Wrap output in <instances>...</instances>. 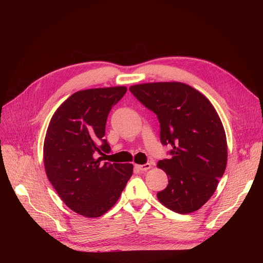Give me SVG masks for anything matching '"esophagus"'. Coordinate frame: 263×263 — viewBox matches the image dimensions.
Returning a JSON list of instances; mask_svg holds the SVG:
<instances>
[{
    "label": "esophagus",
    "instance_id": "obj_1",
    "mask_svg": "<svg viewBox=\"0 0 263 263\" xmlns=\"http://www.w3.org/2000/svg\"><path fill=\"white\" fill-rule=\"evenodd\" d=\"M136 168H138V170H140V171H147V170H149V169L153 168V164H151V163L138 164V165H136Z\"/></svg>",
    "mask_w": 263,
    "mask_h": 263
}]
</instances>
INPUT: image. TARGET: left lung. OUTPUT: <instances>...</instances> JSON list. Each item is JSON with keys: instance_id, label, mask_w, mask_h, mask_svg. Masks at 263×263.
Returning a JSON list of instances; mask_svg holds the SVG:
<instances>
[{"instance_id": "left-lung-1", "label": "left lung", "mask_w": 263, "mask_h": 263, "mask_svg": "<svg viewBox=\"0 0 263 263\" xmlns=\"http://www.w3.org/2000/svg\"><path fill=\"white\" fill-rule=\"evenodd\" d=\"M129 90L157 114L161 142L172 146V157L157 164L169 179L157 194L159 202L179 214L198 211L216 191L227 165L226 134L216 109L185 83H141Z\"/></svg>"}]
</instances>
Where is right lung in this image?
Returning a JSON list of instances; mask_svg holds the SVG:
<instances>
[{
    "label": "right lung",
    "instance_id": "right-lung-1",
    "mask_svg": "<svg viewBox=\"0 0 263 263\" xmlns=\"http://www.w3.org/2000/svg\"><path fill=\"white\" fill-rule=\"evenodd\" d=\"M126 86L78 91L52 115L44 141L47 178L69 209L87 218L104 215L118 201L133 174L132 163H101L110 108Z\"/></svg>",
    "mask_w": 263,
    "mask_h": 263
}]
</instances>
